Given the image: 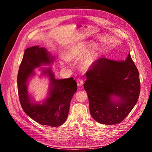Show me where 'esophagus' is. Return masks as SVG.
<instances>
[{
  "instance_id": "obj_1",
  "label": "esophagus",
  "mask_w": 152,
  "mask_h": 152,
  "mask_svg": "<svg viewBox=\"0 0 152 152\" xmlns=\"http://www.w3.org/2000/svg\"><path fill=\"white\" fill-rule=\"evenodd\" d=\"M77 85L79 86H81L83 85V80L81 79H77Z\"/></svg>"
}]
</instances>
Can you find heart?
Instances as JSON below:
<instances>
[{
	"label": "heart",
	"instance_id": "heart-1",
	"mask_svg": "<svg viewBox=\"0 0 152 152\" xmlns=\"http://www.w3.org/2000/svg\"><path fill=\"white\" fill-rule=\"evenodd\" d=\"M92 43L90 42L75 44L67 50L66 56L69 59H77L82 56L80 60L81 66L84 69H89L95 64L102 51V47L100 44L95 43L90 47ZM64 63L62 62V65L67 64L68 61L66 58L64 59Z\"/></svg>",
	"mask_w": 152,
	"mask_h": 152
}]
</instances>
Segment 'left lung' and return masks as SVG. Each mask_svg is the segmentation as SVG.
<instances>
[{
    "mask_svg": "<svg viewBox=\"0 0 152 152\" xmlns=\"http://www.w3.org/2000/svg\"><path fill=\"white\" fill-rule=\"evenodd\" d=\"M86 76L84 88L93 118L103 124L120 123L133 109L140 92L139 72L130 53L125 61L99 58Z\"/></svg>",
    "mask_w": 152,
    "mask_h": 152,
    "instance_id": "left-lung-1",
    "label": "left lung"
}]
</instances>
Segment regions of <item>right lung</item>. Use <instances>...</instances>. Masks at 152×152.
Returning <instances> with one entry per match:
<instances>
[{"label":"right lung","mask_w":152,"mask_h":152,"mask_svg":"<svg viewBox=\"0 0 152 152\" xmlns=\"http://www.w3.org/2000/svg\"><path fill=\"white\" fill-rule=\"evenodd\" d=\"M55 57L46 48L34 46L24 51L18 75V90L19 101L24 112L42 125L57 127L66 121L72 98L77 90L73 77L56 79L50 67L43 69L42 75L50 78L48 96L42 104L33 100L28 94V83L34 76V70L43 65H50Z\"/></svg>","instance_id":"right-lung-1"}]
</instances>
